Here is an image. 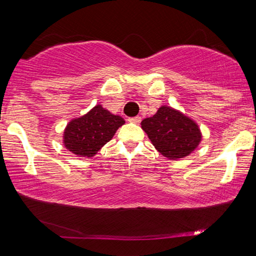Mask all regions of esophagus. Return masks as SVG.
Returning a JSON list of instances; mask_svg holds the SVG:
<instances>
[{
  "mask_svg": "<svg viewBox=\"0 0 256 256\" xmlns=\"http://www.w3.org/2000/svg\"><path fill=\"white\" fill-rule=\"evenodd\" d=\"M128 122L134 123V124H138L141 122V118H140V116H134V118H130Z\"/></svg>",
  "mask_w": 256,
  "mask_h": 256,
  "instance_id": "obj_1",
  "label": "esophagus"
}]
</instances>
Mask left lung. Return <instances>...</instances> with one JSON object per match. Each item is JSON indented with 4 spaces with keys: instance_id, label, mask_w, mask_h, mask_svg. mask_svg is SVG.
Instances as JSON below:
<instances>
[{
    "instance_id": "1",
    "label": "left lung",
    "mask_w": 256,
    "mask_h": 256,
    "mask_svg": "<svg viewBox=\"0 0 256 256\" xmlns=\"http://www.w3.org/2000/svg\"><path fill=\"white\" fill-rule=\"evenodd\" d=\"M151 144L168 159L176 160L188 156L201 142L198 124L180 112L162 106L151 118L141 122Z\"/></svg>"
}]
</instances>
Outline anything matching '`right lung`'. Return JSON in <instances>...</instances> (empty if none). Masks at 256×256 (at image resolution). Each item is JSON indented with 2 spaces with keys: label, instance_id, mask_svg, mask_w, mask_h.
I'll use <instances>...</instances> for the list:
<instances>
[{
  "label": "right lung",
  "instance_id": "obj_1",
  "mask_svg": "<svg viewBox=\"0 0 256 256\" xmlns=\"http://www.w3.org/2000/svg\"><path fill=\"white\" fill-rule=\"evenodd\" d=\"M124 123L120 116L97 105L86 115L68 122L63 134L64 146L76 156L94 157Z\"/></svg>",
  "mask_w": 256,
  "mask_h": 256
}]
</instances>
